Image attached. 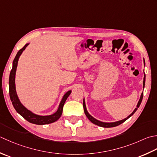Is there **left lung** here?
<instances>
[{
    "mask_svg": "<svg viewBox=\"0 0 157 157\" xmlns=\"http://www.w3.org/2000/svg\"><path fill=\"white\" fill-rule=\"evenodd\" d=\"M144 66H145V60H144ZM144 81H143V89H144V87H145V81H146V75H145V73H144ZM142 98H143V92L142 93L141 95H140V100H139L138 102H137V107L135 108V109H134V110L132 112V113L130 114L129 115V116H128L127 117L125 118V119H123V120H121V121H116V122H111V123L102 122V121L97 120L96 119H95L94 117H93L91 116V115L88 113V111H87V108H86V104H85V98L83 99V108H84V112H85V115H86V116H87V117L88 118V119H89V121H90L91 123H93L95 124H96V125L100 126V127H116V126L119 125L120 124L124 123V121H125L126 120H127L128 119H129V117H132V115L136 113V110H137V108H138L139 106L140 105V104H141Z\"/></svg>",
    "mask_w": 157,
    "mask_h": 157,
    "instance_id": "left-lung-1",
    "label": "left lung"
}]
</instances>
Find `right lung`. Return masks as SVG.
Segmentation results:
<instances>
[{
    "mask_svg": "<svg viewBox=\"0 0 157 157\" xmlns=\"http://www.w3.org/2000/svg\"><path fill=\"white\" fill-rule=\"evenodd\" d=\"M28 44H29V43L25 44V46L19 51L15 57V59H13V66L10 72V75H9V95H10L11 101H12V104L13 105L15 110L17 111V113L20 114L21 117H23L25 120L28 121V122L36 124H47L52 123L56 122V121L58 120L60 117L62 116L63 105H64V103L66 100H67V98H68L70 94H71L72 91L69 90L63 95L57 111L55 113L50 115H38L36 114H34L30 110H28L27 108H25L24 105L21 104V102L20 101V99H19L17 96V91H16L15 74L19 58H20L22 52L25 49V48L27 47Z\"/></svg>",
    "mask_w": 157,
    "mask_h": 157,
    "instance_id": "add662e5",
    "label": "right lung"
}]
</instances>
